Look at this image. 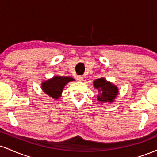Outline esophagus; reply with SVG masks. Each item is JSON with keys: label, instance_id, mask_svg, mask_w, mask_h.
Here are the masks:
<instances>
[{"label": "esophagus", "instance_id": "obj_1", "mask_svg": "<svg viewBox=\"0 0 157 157\" xmlns=\"http://www.w3.org/2000/svg\"><path fill=\"white\" fill-rule=\"evenodd\" d=\"M83 79H84L83 76H77V80L78 81H80V82H82V81H83Z\"/></svg>", "mask_w": 157, "mask_h": 157}]
</instances>
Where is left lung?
<instances>
[{
    "label": "left lung",
    "mask_w": 157,
    "mask_h": 157,
    "mask_svg": "<svg viewBox=\"0 0 157 157\" xmlns=\"http://www.w3.org/2000/svg\"><path fill=\"white\" fill-rule=\"evenodd\" d=\"M94 86L100 92L97 97L101 103L112 102L118 94V88L103 77L94 81Z\"/></svg>",
    "instance_id": "1"
}]
</instances>
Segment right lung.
I'll list each match as a JSON object with an SVG mask.
<instances>
[{"label":"right lung","instance_id":"right-lung-1","mask_svg":"<svg viewBox=\"0 0 157 157\" xmlns=\"http://www.w3.org/2000/svg\"><path fill=\"white\" fill-rule=\"evenodd\" d=\"M75 80L71 77L55 76L53 78L44 81L41 84L43 91L53 99L58 100L61 96L63 90L68 82Z\"/></svg>","mask_w":157,"mask_h":157}]
</instances>
